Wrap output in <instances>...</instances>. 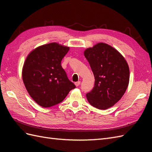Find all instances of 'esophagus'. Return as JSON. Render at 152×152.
I'll use <instances>...</instances> for the list:
<instances>
[{
  "label": "esophagus",
  "mask_w": 152,
  "mask_h": 152,
  "mask_svg": "<svg viewBox=\"0 0 152 152\" xmlns=\"http://www.w3.org/2000/svg\"><path fill=\"white\" fill-rule=\"evenodd\" d=\"M77 80H74V82H76V83H78V82H76Z\"/></svg>",
  "instance_id": "obj_1"
}]
</instances>
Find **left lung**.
<instances>
[{
    "label": "left lung",
    "instance_id": "left-lung-1",
    "mask_svg": "<svg viewBox=\"0 0 152 152\" xmlns=\"http://www.w3.org/2000/svg\"><path fill=\"white\" fill-rule=\"evenodd\" d=\"M68 51L69 48L50 43L37 48L25 60L22 72L25 86L42 107L58 104L76 88L61 64Z\"/></svg>",
    "mask_w": 152,
    "mask_h": 152
}]
</instances>
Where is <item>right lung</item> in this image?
<instances>
[{"label": "right lung", "instance_id": "add662e5", "mask_svg": "<svg viewBox=\"0 0 152 152\" xmlns=\"http://www.w3.org/2000/svg\"><path fill=\"white\" fill-rule=\"evenodd\" d=\"M84 56L95 78L94 88L86 94L87 99L98 109L111 107L127 88L129 69L127 62L117 50L103 43L86 50Z\"/></svg>", "mask_w": 152, "mask_h": 152}]
</instances>
